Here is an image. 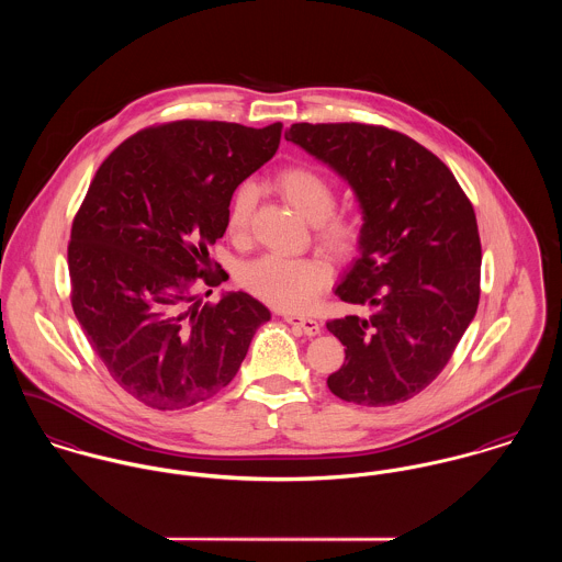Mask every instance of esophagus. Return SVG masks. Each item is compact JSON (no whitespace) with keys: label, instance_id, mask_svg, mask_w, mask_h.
Wrapping results in <instances>:
<instances>
[{"label":"esophagus","instance_id":"esophagus-1","mask_svg":"<svg viewBox=\"0 0 562 562\" xmlns=\"http://www.w3.org/2000/svg\"><path fill=\"white\" fill-rule=\"evenodd\" d=\"M283 321L296 328H301L305 335L314 337L322 330L321 322L314 321V318H303V316H294V314H283Z\"/></svg>","mask_w":562,"mask_h":562}]
</instances>
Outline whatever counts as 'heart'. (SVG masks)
I'll return each mask as SVG.
<instances>
[{
    "label": "heart",
    "mask_w": 562,
    "mask_h": 562,
    "mask_svg": "<svg viewBox=\"0 0 562 562\" xmlns=\"http://www.w3.org/2000/svg\"><path fill=\"white\" fill-rule=\"evenodd\" d=\"M277 192L316 229V240L333 257H350L363 236L361 218L352 212H335V186L314 166L296 164L274 175ZM257 201V190L250 181L240 183L227 205V234L244 240L250 229V218ZM241 288L259 301L283 310L305 312L330 285V268L321 257H283L263 255L241 266L238 274Z\"/></svg>",
    "instance_id": "b5f03b06"
}]
</instances>
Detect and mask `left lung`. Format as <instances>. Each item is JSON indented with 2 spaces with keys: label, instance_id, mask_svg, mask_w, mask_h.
<instances>
[{
  "label": "left lung",
  "instance_id": "1",
  "mask_svg": "<svg viewBox=\"0 0 562 562\" xmlns=\"http://www.w3.org/2000/svg\"><path fill=\"white\" fill-rule=\"evenodd\" d=\"M285 140L341 175L363 210L361 257L335 294L368 316L326 322L346 346L326 385L363 406L411 401L441 374L479 310L472 201L435 154L383 125L294 123Z\"/></svg>",
  "mask_w": 562,
  "mask_h": 562
}]
</instances>
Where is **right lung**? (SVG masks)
Segmentation results:
<instances>
[{
    "mask_svg": "<svg viewBox=\"0 0 562 562\" xmlns=\"http://www.w3.org/2000/svg\"><path fill=\"white\" fill-rule=\"evenodd\" d=\"M281 130L151 125L121 143L88 186L69 241L71 305L110 376L151 408L218 394L270 321L246 292L201 305L196 288L229 277L218 263L212 270L207 248L227 232L234 190L277 154Z\"/></svg>",
    "mask_w": 562,
    "mask_h": 562,
    "instance_id": "1",
    "label": "right lung"
}]
</instances>
